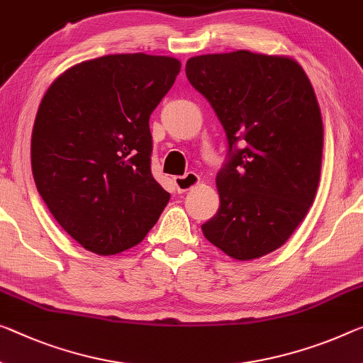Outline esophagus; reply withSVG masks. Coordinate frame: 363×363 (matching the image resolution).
<instances>
[{"mask_svg":"<svg viewBox=\"0 0 363 363\" xmlns=\"http://www.w3.org/2000/svg\"><path fill=\"white\" fill-rule=\"evenodd\" d=\"M174 183L178 189V193H185L188 189H191L193 186L198 185L199 177L196 174H193V172H188V174L183 177H175Z\"/></svg>","mask_w":363,"mask_h":363,"instance_id":"obj_1","label":"esophagus"}]
</instances>
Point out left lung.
Masks as SVG:
<instances>
[{
  "mask_svg": "<svg viewBox=\"0 0 363 363\" xmlns=\"http://www.w3.org/2000/svg\"><path fill=\"white\" fill-rule=\"evenodd\" d=\"M186 77L228 144L216 177L220 206L201 225L204 237L240 261L274 252L305 219L320 182L323 121L310 79L292 58L248 50L189 58Z\"/></svg>",
  "mask_w": 363,
  "mask_h": 363,
  "instance_id": "8db88e82",
  "label": "left lung"
}]
</instances>
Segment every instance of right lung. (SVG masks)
Segmentation results:
<instances>
[{"label":"right lung","instance_id":"right-lung-1","mask_svg":"<svg viewBox=\"0 0 363 363\" xmlns=\"http://www.w3.org/2000/svg\"><path fill=\"white\" fill-rule=\"evenodd\" d=\"M180 66L172 57L107 55L65 71L42 99L33 180L58 224L89 252L135 247L169 203L150 174L149 116Z\"/></svg>","mask_w":363,"mask_h":363}]
</instances>
